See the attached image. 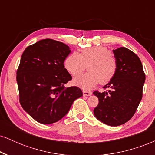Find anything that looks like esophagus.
Instances as JSON below:
<instances>
[{"mask_svg": "<svg viewBox=\"0 0 155 155\" xmlns=\"http://www.w3.org/2000/svg\"><path fill=\"white\" fill-rule=\"evenodd\" d=\"M83 94L85 96H90L92 95V92L90 91H88V90H83Z\"/></svg>", "mask_w": 155, "mask_h": 155, "instance_id": "1", "label": "esophagus"}]
</instances>
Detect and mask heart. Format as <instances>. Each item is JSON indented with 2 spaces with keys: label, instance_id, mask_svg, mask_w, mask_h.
<instances>
[{
  "label": "heart",
  "instance_id": "heart-1",
  "mask_svg": "<svg viewBox=\"0 0 155 155\" xmlns=\"http://www.w3.org/2000/svg\"><path fill=\"white\" fill-rule=\"evenodd\" d=\"M64 64L73 76L81 74L88 64L90 71L74 79V82L83 88L92 87L99 81L106 84L114 77L117 71L116 57L104 46L85 48L80 53L74 51L68 55Z\"/></svg>",
  "mask_w": 155,
  "mask_h": 155
}]
</instances>
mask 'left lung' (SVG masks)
<instances>
[{
	"label": "left lung",
	"instance_id": "obj_1",
	"mask_svg": "<svg viewBox=\"0 0 155 155\" xmlns=\"http://www.w3.org/2000/svg\"><path fill=\"white\" fill-rule=\"evenodd\" d=\"M117 60L114 77L104 88L106 92H93L99 103L94 108L97 120L110 126L125 123L136 113L143 94L145 74L137 55L125 47L113 50Z\"/></svg>",
	"mask_w": 155,
	"mask_h": 155
}]
</instances>
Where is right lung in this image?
<instances>
[{
  "label": "right lung",
  "mask_w": 155,
  "mask_h": 155,
  "mask_svg": "<svg viewBox=\"0 0 155 155\" xmlns=\"http://www.w3.org/2000/svg\"><path fill=\"white\" fill-rule=\"evenodd\" d=\"M70 52L66 44L46 38L28 46L22 55L17 71L19 103L40 123L61 120L83 95L78 87H65L72 79L63 64Z\"/></svg>",
  "instance_id": "obj_1"
}]
</instances>
